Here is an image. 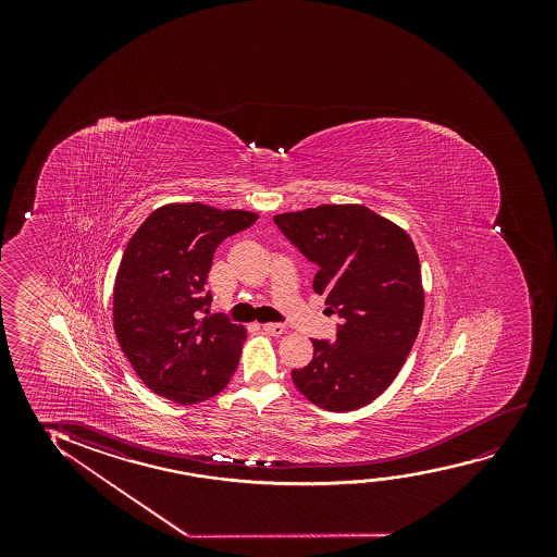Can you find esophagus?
Segmentation results:
<instances>
[{
  "label": "esophagus",
  "mask_w": 557,
  "mask_h": 557,
  "mask_svg": "<svg viewBox=\"0 0 557 557\" xmlns=\"http://www.w3.org/2000/svg\"><path fill=\"white\" fill-rule=\"evenodd\" d=\"M262 331H267L268 335L280 336L283 335L285 327H283L282 323H264Z\"/></svg>",
  "instance_id": "1"
}]
</instances>
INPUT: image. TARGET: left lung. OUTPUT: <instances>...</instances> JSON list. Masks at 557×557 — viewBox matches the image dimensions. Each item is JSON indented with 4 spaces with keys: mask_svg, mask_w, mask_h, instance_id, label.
Wrapping results in <instances>:
<instances>
[{
    "mask_svg": "<svg viewBox=\"0 0 557 557\" xmlns=\"http://www.w3.org/2000/svg\"><path fill=\"white\" fill-rule=\"evenodd\" d=\"M283 236L318 267L313 290L343 323L335 343L313 338V358L290 376L325 411H354L394 382L424 313L420 262L404 228L366 206L275 214Z\"/></svg>",
    "mask_w": 557,
    "mask_h": 557,
    "instance_id": "left-lung-1",
    "label": "left lung"
}]
</instances>
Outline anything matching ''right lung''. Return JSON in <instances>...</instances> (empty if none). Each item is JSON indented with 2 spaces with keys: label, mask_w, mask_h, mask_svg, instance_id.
Here are the masks:
<instances>
[{
  "label": "right lung",
  "mask_w": 557,
  "mask_h": 557,
  "mask_svg": "<svg viewBox=\"0 0 557 557\" xmlns=\"http://www.w3.org/2000/svg\"><path fill=\"white\" fill-rule=\"evenodd\" d=\"M257 219L251 211L169 203L131 237L115 275L114 331L153 394L199 404L236 373L247 331L224 313H198L211 306L206 283L216 247Z\"/></svg>",
  "instance_id": "obj_1"
}]
</instances>
